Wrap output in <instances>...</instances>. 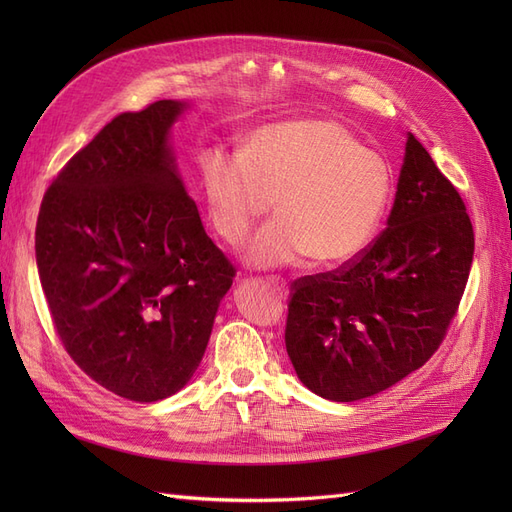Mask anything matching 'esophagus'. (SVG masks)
I'll return each mask as SVG.
<instances>
[{
    "label": "esophagus",
    "instance_id": "esophagus-1",
    "mask_svg": "<svg viewBox=\"0 0 512 512\" xmlns=\"http://www.w3.org/2000/svg\"><path fill=\"white\" fill-rule=\"evenodd\" d=\"M269 284H271V286H275L277 290H280V294H286V292H288L286 282H284V280H280V277H269Z\"/></svg>",
    "mask_w": 512,
    "mask_h": 512
}]
</instances>
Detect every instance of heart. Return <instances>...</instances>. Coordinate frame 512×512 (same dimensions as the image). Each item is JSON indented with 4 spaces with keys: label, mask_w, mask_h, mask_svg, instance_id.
<instances>
[{
    "label": "heart",
    "mask_w": 512,
    "mask_h": 512,
    "mask_svg": "<svg viewBox=\"0 0 512 512\" xmlns=\"http://www.w3.org/2000/svg\"><path fill=\"white\" fill-rule=\"evenodd\" d=\"M213 230L241 245L275 198L277 218L262 226L245 260L258 269L344 267L359 258L386 218L393 170L333 119L269 123L241 151L209 147L198 158Z\"/></svg>",
    "instance_id": "obj_1"
}]
</instances>
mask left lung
<instances>
[{
    "instance_id": "1",
    "label": "left lung",
    "mask_w": 512,
    "mask_h": 512,
    "mask_svg": "<svg viewBox=\"0 0 512 512\" xmlns=\"http://www.w3.org/2000/svg\"><path fill=\"white\" fill-rule=\"evenodd\" d=\"M472 256L466 205L408 134L382 235L350 265L292 284L284 337L299 380L356 401L423 367L457 314Z\"/></svg>"
}]
</instances>
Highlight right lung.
Here are the masks:
<instances>
[{
    "instance_id": "1",
    "label": "right lung",
    "mask_w": 512,
    "mask_h": 512,
    "mask_svg": "<svg viewBox=\"0 0 512 512\" xmlns=\"http://www.w3.org/2000/svg\"><path fill=\"white\" fill-rule=\"evenodd\" d=\"M185 106L158 100L106 123L59 170L36 224L61 344L91 380L141 404L190 382L235 277L168 143Z\"/></svg>"
}]
</instances>
